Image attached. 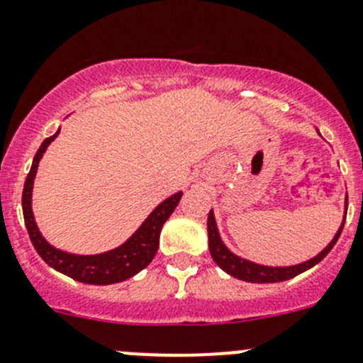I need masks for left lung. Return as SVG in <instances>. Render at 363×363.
<instances>
[{
    "mask_svg": "<svg viewBox=\"0 0 363 363\" xmlns=\"http://www.w3.org/2000/svg\"><path fill=\"white\" fill-rule=\"evenodd\" d=\"M345 204H347V199H345ZM345 222V220H344ZM344 222L342 226L338 228L336 235L333 237L331 242L320 251L316 257L306 260L302 264H296V266H286V267H273V266H262V264H255L250 260L238 257V255L231 253L226 247V244L222 242L220 235L217 230V222H215L213 210H210L208 215V246H210V253L213 257V260L217 262V266L220 269H224L228 275L235 277L238 280H244V282H253V284H271V282H284V280H289L293 277L300 275L303 271L311 269L313 266L320 262V260L325 259V255L333 250V246L336 244L338 237H340L342 230H344Z\"/></svg>",
    "mask_w": 363,
    "mask_h": 363,
    "instance_id": "obj_1",
    "label": "left lung"
}]
</instances>
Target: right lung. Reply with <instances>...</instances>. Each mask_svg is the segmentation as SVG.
<instances>
[{
	"label": "right lung",
	"instance_id": "right-lung-1",
	"mask_svg": "<svg viewBox=\"0 0 363 363\" xmlns=\"http://www.w3.org/2000/svg\"><path fill=\"white\" fill-rule=\"evenodd\" d=\"M57 135H60V130L52 137H47L43 145L39 146L34 161H32L30 172L27 175V181H25V188H23V217H25V226L30 235L32 244H34L39 257L48 266L63 273V275L70 277V279L77 280V282L94 284V286H108V284L123 282V280L130 279L141 269H145L152 262L159 250V235H161L162 224L168 220L169 215L174 213V210L177 208L182 191H177L175 195L162 201L143 222L141 228L116 250L99 255H74L57 250L45 240L34 220V213H32V188H34L38 164L43 157V153L47 152L48 145Z\"/></svg>",
	"mask_w": 363,
	"mask_h": 363
}]
</instances>
